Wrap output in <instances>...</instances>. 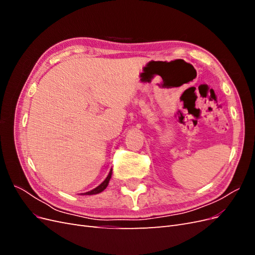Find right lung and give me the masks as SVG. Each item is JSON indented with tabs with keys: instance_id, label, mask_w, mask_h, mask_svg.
<instances>
[{
	"instance_id": "obj_1",
	"label": "right lung",
	"mask_w": 255,
	"mask_h": 255,
	"mask_svg": "<svg viewBox=\"0 0 255 255\" xmlns=\"http://www.w3.org/2000/svg\"><path fill=\"white\" fill-rule=\"evenodd\" d=\"M113 170L111 169V171H110V173H109V175H107V177L106 179L99 185L98 187H96L95 189H92V190H90V191H87V192H85V194H81V195H97V194H100V192H102L106 187H107V185H109V183H110V180H111V177H112V172Z\"/></svg>"
}]
</instances>
